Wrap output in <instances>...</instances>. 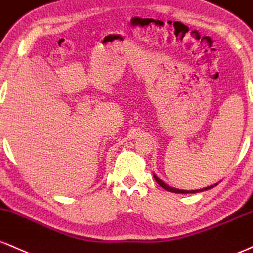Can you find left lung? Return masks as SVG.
Masks as SVG:
<instances>
[{
	"label": "left lung",
	"mask_w": 253,
	"mask_h": 253,
	"mask_svg": "<svg viewBox=\"0 0 253 253\" xmlns=\"http://www.w3.org/2000/svg\"><path fill=\"white\" fill-rule=\"evenodd\" d=\"M153 175H154V179L157 183L159 184V185L161 186V188H164L165 190H167V191L169 192H174V194H196V192H202V191H206V190H209V189H212L214 186L217 185L216 184H214V185H211V186H207V188H203V189H198V190H179V189H175V188H172V186L167 185L166 183H164L163 180L160 179V178H158L157 175L153 173Z\"/></svg>",
	"instance_id": "8db88e82"
}]
</instances>
